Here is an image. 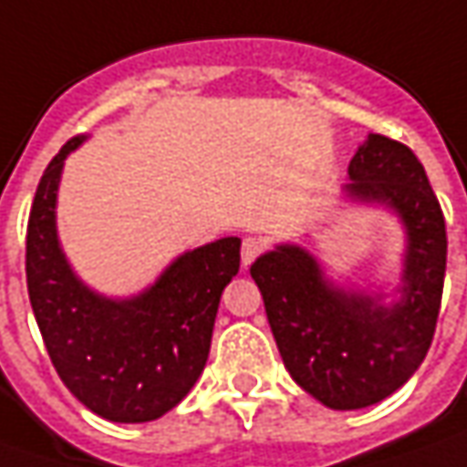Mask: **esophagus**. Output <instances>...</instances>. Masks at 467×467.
<instances>
[{"label":"esophagus","instance_id":"esophagus-1","mask_svg":"<svg viewBox=\"0 0 467 467\" xmlns=\"http://www.w3.org/2000/svg\"><path fill=\"white\" fill-rule=\"evenodd\" d=\"M261 251H264V243H261L258 237H245V240H243V251H240V255H243V266H251L255 258L261 255Z\"/></svg>","mask_w":467,"mask_h":467}]
</instances>
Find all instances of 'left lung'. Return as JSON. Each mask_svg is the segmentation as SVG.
Returning a JSON list of instances; mask_svg holds the SVG:
<instances>
[{"mask_svg": "<svg viewBox=\"0 0 467 467\" xmlns=\"http://www.w3.org/2000/svg\"><path fill=\"white\" fill-rule=\"evenodd\" d=\"M345 193L400 216L408 251L400 300L353 293L324 279L314 255L279 245L251 266L285 368L332 410H358L397 392L431 348L444 269V213L418 156L371 132L348 167Z\"/></svg>", "mask_w": 467, "mask_h": 467, "instance_id": "left-lung-1", "label": "left lung"}]
</instances>
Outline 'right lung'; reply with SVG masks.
Returning <instances> with one entry per match:
<instances>
[{"mask_svg": "<svg viewBox=\"0 0 467 467\" xmlns=\"http://www.w3.org/2000/svg\"><path fill=\"white\" fill-rule=\"evenodd\" d=\"M70 138L41 177L26 234L36 324L59 379L96 416L156 420L193 389L206 366L222 290L240 269V237L182 254L146 293L112 300L88 290L57 240V188Z\"/></svg>", "mask_w": 467, "mask_h": 467, "instance_id": "1", "label": "right lung"}]
</instances>
